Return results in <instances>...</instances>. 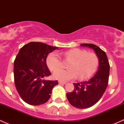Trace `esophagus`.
I'll use <instances>...</instances> for the list:
<instances>
[{"instance_id": "1", "label": "esophagus", "mask_w": 124, "mask_h": 124, "mask_svg": "<svg viewBox=\"0 0 124 124\" xmlns=\"http://www.w3.org/2000/svg\"><path fill=\"white\" fill-rule=\"evenodd\" d=\"M59 83L61 85H65V84H66L67 83L65 82H61V81H59Z\"/></svg>"}]
</instances>
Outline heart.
Wrapping results in <instances>:
<instances>
[{
    "mask_svg": "<svg viewBox=\"0 0 124 124\" xmlns=\"http://www.w3.org/2000/svg\"><path fill=\"white\" fill-rule=\"evenodd\" d=\"M63 56L66 60L71 61L68 65L69 70H58L62 67V62L57 53H50L47 58V66L51 71L56 70L53 76L60 81L65 82L77 77L81 80L87 79L93 74L99 64L98 56L86 50L72 48L65 52Z\"/></svg>",
    "mask_w": 124,
    "mask_h": 124,
    "instance_id": "b5f03b06",
    "label": "heart"
}]
</instances>
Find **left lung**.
<instances>
[{"label": "left lung", "mask_w": 124, "mask_h": 124, "mask_svg": "<svg viewBox=\"0 0 124 124\" xmlns=\"http://www.w3.org/2000/svg\"><path fill=\"white\" fill-rule=\"evenodd\" d=\"M81 46L92 48L99 59L98 70L93 77L80 83H73L74 89L67 93L68 101L77 108H87L95 104L104 93L108 82L110 65L107 55L99 47L92 44H82Z\"/></svg>", "instance_id": "1"}]
</instances>
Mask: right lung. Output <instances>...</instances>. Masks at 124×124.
Returning a JSON list of instances; mask_svg holds the SVG:
<instances>
[{
	"mask_svg": "<svg viewBox=\"0 0 124 124\" xmlns=\"http://www.w3.org/2000/svg\"><path fill=\"white\" fill-rule=\"evenodd\" d=\"M58 48L45 43L31 42L20 48L14 62V83L22 99L32 106L46 103L57 80H46L50 76L47 55Z\"/></svg>",
	"mask_w": 124,
	"mask_h": 124,
	"instance_id": "right-lung-1",
	"label": "right lung"
}]
</instances>
